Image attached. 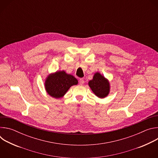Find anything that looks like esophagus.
Here are the masks:
<instances>
[{
	"label": "esophagus",
	"instance_id": "esophagus-1",
	"mask_svg": "<svg viewBox=\"0 0 158 158\" xmlns=\"http://www.w3.org/2000/svg\"><path fill=\"white\" fill-rule=\"evenodd\" d=\"M79 82V84H80V85H82V84H84V81L83 79H80Z\"/></svg>",
	"mask_w": 158,
	"mask_h": 158
}]
</instances>
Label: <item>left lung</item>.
<instances>
[{
  "label": "left lung",
  "instance_id": "left-lung-1",
  "mask_svg": "<svg viewBox=\"0 0 158 158\" xmlns=\"http://www.w3.org/2000/svg\"><path fill=\"white\" fill-rule=\"evenodd\" d=\"M88 84L94 94L99 98H104L109 93V82L99 73L94 74L93 79L89 81Z\"/></svg>",
  "mask_w": 158,
  "mask_h": 158
}]
</instances>
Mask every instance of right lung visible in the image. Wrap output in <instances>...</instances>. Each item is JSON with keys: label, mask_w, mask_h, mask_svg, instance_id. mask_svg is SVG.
Segmentation results:
<instances>
[{"label": "right lung", "mask_w": 158, "mask_h": 158, "mask_svg": "<svg viewBox=\"0 0 158 158\" xmlns=\"http://www.w3.org/2000/svg\"><path fill=\"white\" fill-rule=\"evenodd\" d=\"M78 84V81L73 75L65 71H57L49 74L45 81V88L51 97L58 99L63 97L69 89Z\"/></svg>", "instance_id": "1"}]
</instances>
